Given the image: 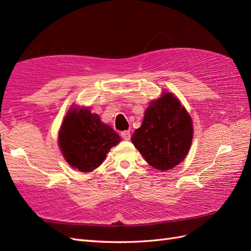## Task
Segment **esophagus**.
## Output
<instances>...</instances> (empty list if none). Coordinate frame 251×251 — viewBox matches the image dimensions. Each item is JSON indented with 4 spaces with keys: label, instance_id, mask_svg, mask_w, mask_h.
Listing matches in <instances>:
<instances>
[{
    "label": "esophagus",
    "instance_id": "obj_1",
    "mask_svg": "<svg viewBox=\"0 0 251 251\" xmlns=\"http://www.w3.org/2000/svg\"><path fill=\"white\" fill-rule=\"evenodd\" d=\"M121 137L124 138V140H130L131 139V132L130 131L121 132Z\"/></svg>",
    "mask_w": 251,
    "mask_h": 251
}]
</instances>
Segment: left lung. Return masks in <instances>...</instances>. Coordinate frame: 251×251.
<instances>
[{
    "label": "left lung",
    "mask_w": 251,
    "mask_h": 251,
    "mask_svg": "<svg viewBox=\"0 0 251 251\" xmlns=\"http://www.w3.org/2000/svg\"><path fill=\"white\" fill-rule=\"evenodd\" d=\"M193 131L192 118L178 98L163 92L157 100L150 102L132 142L151 166L169 171L186 157Z\"/></svg>",
    "instance_id": "1"
}]
</instances>
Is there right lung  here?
Instances as JSON below:
<instances>
[{"mask_svg": "<svg viewBox=\"0 0 251 251\" xmlns=\"http://www.w3.org/2000/svg\"><path fill=\"white\" fill-rule=\"evenodd\" d=\"M120 140L118 134L88 108L68 111L58 134V146L66 161L82 173L97 169Z\"/></svg>", "mask_w": 251, "mask_h": 251, "instance_id": "1", "label": "right lung"}]
</instances>
